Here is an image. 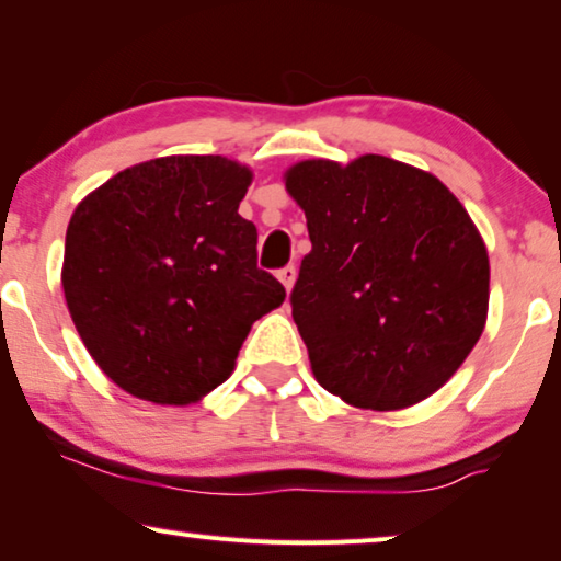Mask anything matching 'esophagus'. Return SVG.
<instances>
[{
    "mask_svg": "<svg viewBox=\"0 0 561 561\" xmlns=\"http://www.w3.org/2000/svg\"><path fill=\"white\" fill-rule=\"evenodd\" d=\"M278 280H280L283 286H286V290L290 293L293 283H296V268H293V265H286V268H280V271H278Z\"/></svg>",
    "mask_w": 561,
    "mask_h": 561,
    "instance_id": "obj_1",
    "label": "esophagus"
}]
</instances>
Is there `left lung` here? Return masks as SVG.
<instances>
[{"instance_id":"8db88e82","label":"left lung","mask_w":561,"mask_h":561,"mask_svg":"<svg viewBox=\"0 0 561 561\" xmlns=\"http://www.w3.org/2000/svg\"><path fill=\"white\" fill-rule=\"evenodd\" d=\"M283 180L313 245L290 306L316 381L356 409L428 399L486 323L489 255L469 213L431 172L383 154L304 160Z\"/></svg>"}]
</instances>
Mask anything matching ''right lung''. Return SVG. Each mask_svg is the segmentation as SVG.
<instances>
[{"mask_svg": "<svg viewBox=\"0 0 561 561\" xmlns=\"http://www.w3.org/2000/svg\"><path fill=\"white\" fill-rule=\"evenodd\" d=\"M251 180L220 154H170L117 172L75 208L65 300L123 391L201 401L232 374L251 325L286 300L257 268L255 226L238 215Z\"/></svg>", "mask_w": 561, "mask_h": 561, "instance_id": "1", "label": "right lung"}]
</instances>
